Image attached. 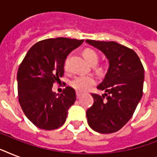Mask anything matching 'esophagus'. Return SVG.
Returning a JSON list of instances; mask_svg holds the SVG:
<instances>
[{"label": "esophagus", "instance_id": "1", "mask_svg": "<svg viewBox=\"0 0 157 157\" xmlns=\"http://www.w3.org/2000/svg\"><path fill=\"white\" fill-rule=\"evenodd\" d=\"M81 96V92H80V91H76V97H77V98H80Z\"/></svg>", "mask_w": 157, "mask_h": 157}]
</instances>
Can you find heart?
Segmentation results:
<instances>
[{
  "mask_svg": "<svg viewBox=\"0 0 157 157\" xmlns=\"http://www.w3.org/2000/svg\"><path fill=\"white\" fill-rule=\"evenodd\" d=\"M84 56L91 65L96 64L98 61V54L94 50H90V49H87L84 51ZM67 65V62H66V67ZM94 84H95V79L94 76H83V75L75 76L70 81V85L71 87L79 91H86Z\"/></svg>",
  "mask_w": 157,
  "mask_h": 157,
  "instance_id": "obj_1",
  "label": "heart"
}]
</instances>
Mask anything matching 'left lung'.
<instances>
[{"mask_svg": "<svg viewBox=\"0 0 157 157\" xmlns=\"http://www.w3.org/2000/svg\"><path fill=\"white\" fill-rule=\"evenodd\" d=\"M104 54L109 67L97 88L100 96L92 94L94 104L86 111L91 129L100 134L121 129L131 118L143 96L144 69L134 50L115 41L86 40Z\"/></svg>", "mask_w": 157, "mask_h": 157, "instance_id": "left-lung-1", "label": "left lung"}]
</instances>
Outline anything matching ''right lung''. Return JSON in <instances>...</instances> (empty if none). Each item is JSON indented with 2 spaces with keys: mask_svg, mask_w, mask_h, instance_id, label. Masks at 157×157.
Returning <instances> with one entry per match:
<instances>
[{
  "mask_svg": "<svg viewBox=\"0 0 157 157\" xmlns=\"http://www.w3.org/2000/svg\"><path fill=\"white\" fill-rule=\"evenodd\" d=\"M83 40L51 38L36 43L18 67V101L24 114L36 126L52 130L66 121L67 112L76 101L73 88L67 86L63 94L53 92V84L64 73L67 56Z\"/></svg>",
  "mask_w": 157,
  "mask_h": 157,
  "instance_id": "1",
  "label": "right lung"
}]
</instances>
